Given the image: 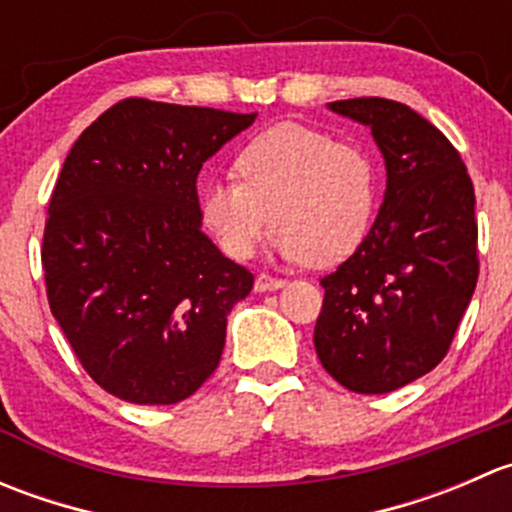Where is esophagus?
Returning <instances> with one entry per match:
<instances>
[{
	"label": "esophagus",
	"instance_id": "obj_1",
	"mask_svg": "<svg viewBox=\"0 0 512 512\" xmlns=\"http://www.w3.org/2000/svg\"><path fill=\"white\" fill-rule=\"evenodd\" d=\"M285 285L287 282L282 280V277H272V275H265V272H262V275H257V280H255V292H272V289H280Z\"/></svg>",
	"mask_w": 512,
	"mask_h": 512
}]
</instances>
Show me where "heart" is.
<instances>
[{
    "instance_id": "1",
    "label": "heart",
    "mask_w": 512,
    "mask_h": 512,
    "mask_svg": "<svg viewBox=\"0 0 512 512\" xmlns=\"http://www.w3.org/2000/svg\"><path fill=\"white\" fill-rule=\"evenodd\" d=\"M237 180H215L200 195V215L232 260L255 255L267 227L287 260L332 267L361 245L374 213V170L349 143L280 123L237 151Z\"/></svg>"
}]
</instances>
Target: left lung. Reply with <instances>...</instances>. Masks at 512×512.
<instances>
[{"label": "left lung", "mask_w": 512, "mask_h": 512, "mask_svg": "<svg viewBox=\"0 0 512 512\" xmlns=\"http://www.w3.org/2000/svg\"><path fill=\"white\" fill-rule=\"evenodd\" d=\"M329 108L371 128L384 153L379 218L322 277L314 349L356 394H389L448 354L478 282L476 193L461 153L433 123L389 98Z\"/></svg>", "instance_id": "1"}]
</instances>
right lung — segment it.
Returning <instances> with one entry per match:
<instances>
[{
  "label": "right lung",
  "mask_w": 512,
  "mask_h": 512,
  "mask_svg": "<svg viewBox=\"0 0 512 512\" xmlns=\"http://www.w3.org/2000/svg\"><path fill=\"white\" fill-rule=\"evenodd\" d=\"M257 113L123 98L64 160L41 242L46 297L86 374L141 406L218 369L255 277L200 230V168Z\"/></svg>",
  "instance_id": "right-lung-1"
}]
</instances>
